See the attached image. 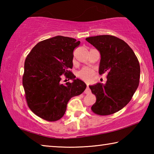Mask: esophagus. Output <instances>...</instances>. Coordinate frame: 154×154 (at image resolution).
<instances>
[{
    "mask_svg": "<svg viewBox=\"0 0 154 154\" xmlns=\"http://www.w3.org/2000/svg\"><path fill=\"white\" fill-rule=\"evenodd\" d=\"M85 94H90V93H91V90H90V88L89 85H87V88L85 90Z\"/></svg>",
    "mask_w": 154,
    "mask_h": 154,
    "instance_id": "1",
    "label": "esophagus"
}]
</instances>
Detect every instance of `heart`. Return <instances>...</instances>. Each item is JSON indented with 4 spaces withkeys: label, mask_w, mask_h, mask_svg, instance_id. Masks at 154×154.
Listing matches in <instances>:
<instances>
[{
    "label": "heart",
    "mask_w": 154,
    "mask_h": 154,
    "mask_svg": "<svg viewBox=\"0 0 154 154\" xmlns=\"http://www.w3.org/2000/svg\"><path fill=\"white\" fill-rule=\"evenodd\" d=\"M95 74L94 70L90 67H84L78 72V77L85 82H90Z\"/></svg>",
    "instance_id": "b5f03b06"
}]
</instances>
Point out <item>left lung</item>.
<instances>
[{
  "instance_id": "8db88e82",
  "label": "left lung",
  "mask_w": 154,
  "mask_h": 154,
  "mask_svg": "<svg viewBox=\"0 0 154 154\" xmlns=\"http://www.w3.org/2000/svg\"><path fill=\"white\" fill-rule=\"evenodd\" d=\"M85 40L100 52L99 74L107 73L105 83L90 85L96 97L91 109L100 116L116 113L130 102L139 86V60L130 46L116 36L99 35Z\"/></svg>"
}]
</instances>
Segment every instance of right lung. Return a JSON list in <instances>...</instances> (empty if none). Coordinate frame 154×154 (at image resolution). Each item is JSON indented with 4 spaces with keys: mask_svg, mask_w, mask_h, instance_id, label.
Masks as SVG:
<instances>
[{
    "mask_svg": "<svg viewBox=\"0 0 154 154\" xmlns=\"http://www.w3.org/2000/svg\"><path fill=\"white\" fill-rule=\"evenodd\" d=\"M79 44L73 38L56 36L38 43L26 58L22 83L28 105L45 120L62 118L70 99L86 88L69 71L73 65V50ZM62 74L73 82L62 85Z\"/></svg>",
    "mask_w": 154,
    "mask_h": 154,
    "instance_id": "right-lung-1",
    "label": "right lung"
}]
</instances>
